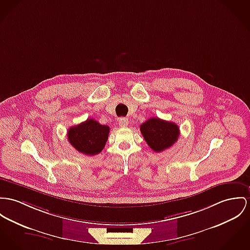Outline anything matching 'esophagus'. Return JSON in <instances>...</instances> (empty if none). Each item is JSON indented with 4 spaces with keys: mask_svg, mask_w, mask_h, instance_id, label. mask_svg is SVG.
Wrapping results in <instances>:
<instances>
[{
    "mask_svg": "<svg viewBox=\"0 0 250 250\" xmlns=\"http://www.w3.org/2000/svg\"><path fill=\"white\" fill-rule=\"evenodd\" d=\"M128 124H129L128 119H126V118H121V119H119V125H120L121 127H126V126L128 125Z\"/></svg>",
    "mask_w": 250,
    "mask_h": 250,
    "instance_id": "34e87169",
    "label": "esophagus"
}]
</instances>
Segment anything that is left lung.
I'll return each mask as SVG.
<instances>
[{
  "label": "left lung",
  "mask_w": 250,
  "mask_h": 250,
  "mask_svg": "<svg viewBox=\"0 0 250 250\" xmlns=\"http://www.w3.org/2000/svg\"><path fill=\"white\" fill-rule=\"evenodd\" d=\"M148 146L155 152H162L173 146L179 138V126L171 122L150 118L140 126Z\"/></svg>",
  "instance_id": "1"
}]
</instances>
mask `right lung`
<instances>
[{
    "mask_svg": "<svg viewBox=\"0 0 250 250\" xmlns=\"http://www.w3.org/2000/svg\"><path fill=\"white\" fill-rule=\"evenodd\" d=\"M109 126L99 124L94 119L71 126L67 130V139L70 145L81 153L85 155L99 154L108 139Z\"/></svg>",
    "mask_w": 250,
    "mask_h": 250,
    "instance_id": "obj_1",
    "label": "right lung"
}]
</instances>
